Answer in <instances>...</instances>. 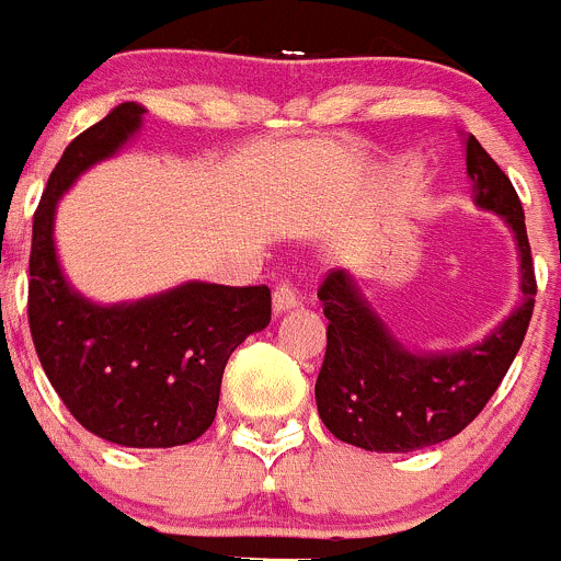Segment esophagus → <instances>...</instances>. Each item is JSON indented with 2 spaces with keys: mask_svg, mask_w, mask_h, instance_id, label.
<instances>
[{
  "mask_svg": "<svg viewBox=\"0 0 561 561\" xmlns=\"http://www.w3.org/2000/svg\"><path fill=\"white\" fill-rule=\"evenodd\" d=\"M298 307V296L296 290H293V285H287V282H279L274 290V314H285L290 312V309Z\"/></svg>",
  "mask_w": 561,
  "mask_h": 561,
  "instance_id": "obj_1",
  "label": "esophagus"
}]
</instances>
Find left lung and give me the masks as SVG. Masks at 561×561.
<instances>
[{
	"instance_id": "8db88e82",
	"label": "left lung",
	"mask_w": 561,
	"mask_h": 561,
	"mask_svg": "<svg viewBox=\"0 0 561 561\" xmlns=\"http://www.w3.org/2000/svg\"><path fill=\"white\" fill-rule=\"evenodd\" d=\"M463 149L474 206L500 214L516 236L524 301L483 342L415 353L388 331L347 271H331L317 290L328 344L314 399L328 432L355 448L410 454L456 437L489 404L522 350L537 296L522 201L474 135L463 138Z\"/></svg>"
}]
</instances>
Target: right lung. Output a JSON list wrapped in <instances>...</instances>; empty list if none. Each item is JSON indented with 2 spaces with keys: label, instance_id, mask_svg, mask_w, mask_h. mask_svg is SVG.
Returning a JSON list of instances; mask_svg holds the SVG:
<instances>
[{
  "label": "right lung",
  "instance_id": "right-lung-1",
  "mask_svg": "<svg viewBox=\"0 0 561 561\" xmlns=\"http://www.w3.org/2000/svg\"><path fill=\"white\" fill-rule=\"evenodd\" d=\"M144 113V105H116L56 162L32 225L30 328L50 386L83 428L124 448H173L214 423L225 364L271 322V290L184 282L103 307L65 279L54 244L56 203L138 133Z\"/></svg>",
  "mask_w": 561,
  "mask_h": 561
}]
</instances>
